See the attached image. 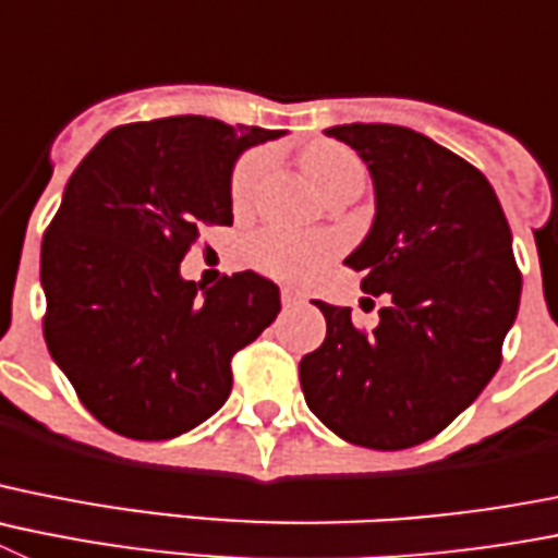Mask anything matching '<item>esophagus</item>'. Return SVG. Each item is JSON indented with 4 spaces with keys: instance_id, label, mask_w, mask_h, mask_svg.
<instances>
[{
    "instance_id": "obj_1",
    "label": "esophagus",
    "mask_w": 558,
    "mask_h": 558,
    "mask_svg": "<svg viewBox=\"0 0 558 558\" xmlns=\"http://www.w3.org/2000/svg\"><path fill=\"white\" fill-rule=\"evenodd\" d=\"M306 295L295 288H282V304L284 306H295V304H304Z\"/></svg>"
}]
</instances>
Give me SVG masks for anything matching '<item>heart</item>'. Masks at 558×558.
Segmentation results:
<instances>
[{
	"label": "heart",
	"mask_w": 558,
	"mask_h": 558,
	"mask_svg": "<svg viewBox=\"0 0 558 558\" xmlns=\"http://www.w3.org/2000/svg\"><path fill=\"white\" fill-rule=\"evenodd\" d=\"M268 168V155L265 151H252L234 166L232 182H229V196L234 207H248L252 198L257 196L259 182ZM304 171L313 179V185L320 193L337 179L349 177V173H362L360 160L349 149L335 146V143H315L304 151ZM337 252V240L326 234H299L284 232V229H268L248 240V259L257 268L268 270L274 276L295 279L318 270L320 265L329 263Z\"/></svg>",
	"instance_id": "b5f03b06"
}]
</instances>
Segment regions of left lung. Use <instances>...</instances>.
<instances>
[{"instance_id": "8db88e82", "label": "left lung", "mask_w": 558, "mask_h": 558, "mask_svg": "<svg viewBox=\"0 0 558 558\" xmlns=\"http://www.w3.org/2000/svg\"><path fill=\"white\" fill-rule=\"evenodd\" d=\"M326 135L371 171L376 218L345 265L385 306L362 331L349 306L315 301L326 340L301 360V390L337 437L401 451L442 432L500 367L523 284L512 232L487 177L432 137L396 124Z\"/></svg>"}]
</instances>
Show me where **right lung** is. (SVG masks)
Here are the masks:
<instances>
[{
	"label": "right lung",
	"instance_id": "add662e5",
	"mask_svg": "<svg viewBox=\"0 0 558 558\" xmlns=\"http://www.w3.org/2000/svg\"><path fill=\"white\" fill-rule=\"evenodd\" d=\"M282 130L207 116L107 132L71 173L40 245L44 337L90 415L132 439H171L216 415L232 356L274 324L270 279L213 288L179 263L204 227H232L234 160Z\"/></svg>",
	"mask_w": 558,
	"mask_h": 558
}]
</instances>
